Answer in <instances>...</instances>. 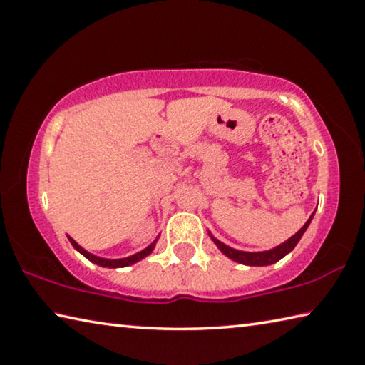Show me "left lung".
<instances>
[{
    "label": "left lung",
    "mask_w": 365,
    "mask_h": 365,
    "mask_svg": "<svg viewBox=\"0 0 365 365\" xmlns=\"http://www.w3.org/2000/svg\"><path fill=\"white\" fill-rule=\"evenodd\" d=\"M312 217H314V214L307 219L306 224L301 227V230L296 232L292 238H288L285 243L275 246L274 250H269V251H261V252L238 251V250H233V248H230V246H227L222 242H219V240H215L214 237H211V238H212V242L217 245V248L222 252H224L227 257H230L232 261H235V262H240V264H245V265H270V264H274L277 261H280L282 257H285L289 251H293L294 246L298 245V242L301 240L302 233L306 232V228L309 227V224H311Z\"/></svg>",
    "instance_id": "1"
}]
</instances>
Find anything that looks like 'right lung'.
Returning a JSON list of instances; mask_svg holds the SVG:
<instances>
[{"instance_id":"add662e5","label":"right lung","mask_w":365,"mask_h":365,"mask_svg":"<svg viewBox=\"0 0 365 365\" xmlns=\"http://www.w3.org/2000/svg\"><path fill=\"white\" fill-rule=\"evenodd\" d=\"M69 242L72 243L73 248H76L80 252V255H83L86 259H88V261H91V262L96 264V265H101V267H110V269H114V267H127V265H132L135 262L141 261V259L146 257L148 255H151V251L154 250V245H156V242H153L143 251H140V252H137V255H133V256L123 257V259H103V257H98L95 255H91V252H88V251H85L82 246H80L76 242V240H72L71 237H69Z\"/></svg>"}]
</instances>
